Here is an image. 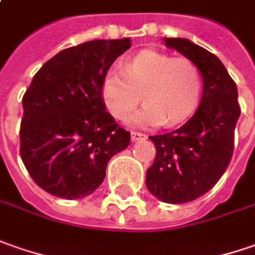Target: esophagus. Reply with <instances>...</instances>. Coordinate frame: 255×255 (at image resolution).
Here are the masks:
<instances>
[{"instance_id":"esophagus-1","label":"esophagus","mask_w":255,"mask_h":255,"mask_svg":"<svg viewBox=\"0 0 255 255\" xmlns=\"http://www.w3.org/2000/svg\"><path fill=\"white\" fill-rule=\"evenodd\" d=\"M145 138H146V135L142 134V132H136V131H132V132H131V141H132V142L139 141V139H145Z\"/></svg>"}]
</instances>
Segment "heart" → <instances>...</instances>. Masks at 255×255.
Masks as SVG:
<instances>
[{
    "label": "heart",
    "mask_w": 255,
    "mask_h": 255,
    "mask_svg": "<svg viewBox=\"0 0 255 255\" xmlns=\"http://www.w3.org/2000/svg\"><path fill=\"white\" fill-rule=\"evenodd\" d=\"M203 87L202 72L189 59L145 49L123 63V70L110 69L101 83L106 109L124 120L139 101L144 106L128 121L141 127H173L196 110Z\"/></svg>",
    "instance_id": "obj_1"
}]
</instances>
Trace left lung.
I'll return each mask as SVG.
<instances>
[{
    "label": "left lung",
    "instance_id": "1",
    "mask_svg": "<svg viewBox=\"0 0 255 255\" xmlns=\"http://www.w3.org/2000/svg\"><path fill=\"white\" fill-rule=\"evenodd\" d=\"M163 42L196 63L203 79L200 104L192 119L175 131L149 136L156 156L146 169L145 185L161 202L179 205L205 195L226 172L242 111L236 83L219 57L189 39Z\"/></svg>",
    "mask_w": 255,
    "mask_h": 255
}]
</instances>
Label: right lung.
I'll use <instances>...</instances> for the list:
<instances>
[{
	"instance_id": "1",
	"label": "right lung",
	"mask_w": 255,
	"mask_h": 255,
	"mask_svg": "<svg viewBox=\"0 0 255 255\" xmlns=\"http://www.w3.org/2000/svg\"><path fill=\"white\" fill-rule=\"evenodd\" d=\"M129 38L96 39L63 49L33 76L23 94L21 158L35 183L52 196L82 199L106 178L111 156L129 145L101 97L113 62Z\"/></svg>"
}]
</instances>
